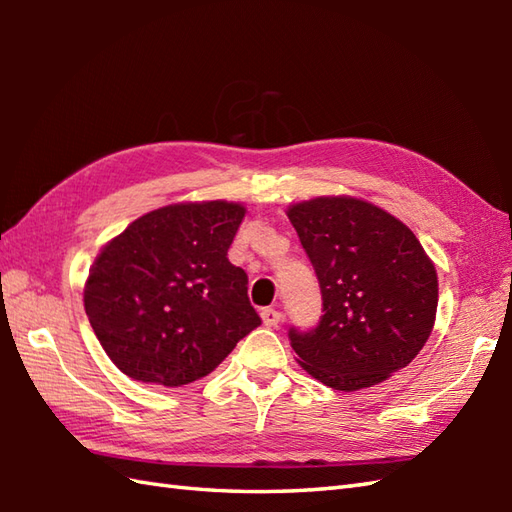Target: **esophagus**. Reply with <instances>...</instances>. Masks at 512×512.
Listing matches in <instances>:
<instances>
[{"instance_id": "obj_1", "label": "esophagus", "mask_w": 512, "mask_h": 512, "mask_svg": "<svg viewBox=\"0 0 512 512\" xmlns=\"http://www.w3.org/2000/svg\"><path fill=\"white\" fill-rule=\"evenodd\" d=\"M262 321H264L266 328H277V325L284 321V314H281L275 308H264L262 310Z\"/></svg>"}]
</instances>
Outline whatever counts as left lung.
<instances>
[{
  "label": "left lung",
  "instance_id": "1",
  "mask_svg": "<svg viewBox=\"0 0 512 512\" xmlns=\"http://www.w3.org/2000/svg\"><path fill=\"white\" fill-rule=\"evenodd\" d=\"M319 279L323 317L290 330L297 363L319 383L358 391L407 367L436 323L438 273L407 224L352 195L288 206Z\"/></svg>",
  "mask_w": 512,
  "mask_h": 512
}]
</instances>
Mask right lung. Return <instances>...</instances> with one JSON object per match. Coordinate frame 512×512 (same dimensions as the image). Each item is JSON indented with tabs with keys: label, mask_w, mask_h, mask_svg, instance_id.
<instances>
[{
	"label": "right lung",
	"mask_w": 512,
	"mask_h": 512,
	"mask_svg": "<svg viewBox=\"0 0 512 512\" xmlns=\"http://www.w3.org/2000/svg\"><path fill=\"white\" fill-rule=\"evenodd\" d=\"M239 202H178L140 215L96 255L83 306L129 378L182 387L209 376L262 319L228 262Z\"/></svg>",
	"instance_id": "add662e5"
}]
</instances>
